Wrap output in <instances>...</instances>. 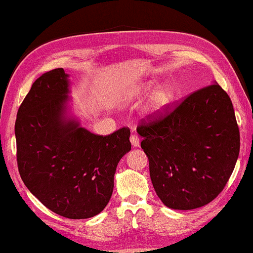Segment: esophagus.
<instances>
[{
    "label": "esophagus",
    "instance_id": "esophagus-1",
    "mask_svg": "<svg viewBox=\"0 0 253 253\" xmlns=\"http://www.w3.org/2000/svg\"><path fill=\"white\" fill-rule=\"evenodd\" d=\"M130 142L132 144V147H139L140 146V139H139V137L137 135H135V133H132V135L130 136Z\"/></svg>",
    "mask_w": 253,
    "mask_h": 253
}]
</instances>
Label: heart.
I'll list each match as a JSON object with an SVG mask.
<instances>
[{"label":"heart","mask_w":253,"mask_h":253,"mask_svg":"<svg viewBox=\"0 0 253 253\" xmlns=\"http://www.w3.org/2000/svg\"><path fill=\"white\" fill-rule=\"evenodd\" d=\"M174 89L170 85H163L155 91L150 102V109L152 112H160L168 106L174 98Z\"/></svg>","instance_id":"heart-1"}]
</instances>
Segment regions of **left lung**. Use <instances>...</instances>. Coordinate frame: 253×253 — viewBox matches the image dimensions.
Returning <instances> with one entry per match:
<instances>
[{
    "label": "left lung",
    "instance_id": "8db88e82",
    "mask_svg": "<svg viewBox=\"0 0 253 253\" xmlns=\"http://www.w3.org/2000/svg\"><path fill=\"white\" fill-rule=\"evenodd\" d=\"M137 131L143 138L154 190L174 210L201 208L214 200L239 155L233 103L216 83L192 92L173 110L142 120Z\"/></svg>",
    "mask_w": 253,
    "mask_h": 253
}]
</instances>
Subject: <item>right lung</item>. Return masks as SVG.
I'll return each instance as SVG.
<instances>
[{
  "label": "right lung",
  "instance_id": "add662e5",
  "mask_svg": "<svg viewBox=\"0 0 253 253\" xmlns=\"http://www.w3.org/2000/svg\"><path fill=\"white\" fill-rule=\"evenodd\" d=\"M68 75L44 73L32 84L15 123L21 179L43 206L58 215L89 218L109 203L120 160L130 151V130L94 135L66 117Z\"/></svg>",
  "mask_w": 253,
  "mask_h": 253
}]
</instances>
